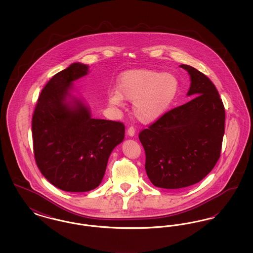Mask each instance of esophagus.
Listing matches in <instances>:
<instances>
[{
    "label": "esophagus",
    "mask_w": 253,
    "mask_h": 253,
    "mask_svg": "<svg viewBox=\"0 0 253 253\" xmlns=\"http://www.w3.org/2000/svg\"><path fill=\"white\" fill-rule=\"evenodd\" d=\"M134 133H135V129H134L133 127H132V126L129 127L128 130H127V134H128L129 136H133Z\"/></svg>",
    "instance_id": "esophagus-1"
}]
</instances>
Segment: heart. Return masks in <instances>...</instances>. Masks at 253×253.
<instances>
[{
    "mask_svg": "<svg viewBox=\"0 0 253 253\" xmlns=\"http://www.w3.org/2000/svg\"><path fill=\"white\" fill-rule=\"evenodd\" d=\"M179 90L177 78L170 73L151 69L123 73L118 82V91L108 95L110 104L121 106L123 98L133 101L132 113L142 123L160 119L170 107Z\"/></svg>",
    "mask_w": 253,
    "mask_h": 253,
    "instance_id": "b5f03b06",
    "label": "heart"
}]
</instances>
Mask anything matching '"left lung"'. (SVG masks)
Returning <instances> with one entry per match:
<instances>
[{"instance_id":"8db88e82","label":"left lung","mask_w":253,"mask_h":253,"mask_svg":"<svg viewBox=\"0 0 253 253\" xmlns=\"http://www.w3.org/2000/svg\"><path fill=\"white\" fill-rule=\"evenodd\" d=\"M187 96L193 99L165 113L139 132L145 169L158 188L182 189L202 180L220 157L225 132V108L211 81L190 65Z\"/></svg>"}]
</instances>
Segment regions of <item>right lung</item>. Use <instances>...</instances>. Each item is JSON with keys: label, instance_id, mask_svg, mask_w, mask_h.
Masks as SVG:
<instances>
[{"label": "right lung", "instance_id": "1", "mask_svg": "<svg viewBox=\"0 0 253 253\" xmlns=\"http://www.w3.org/2000/svg\"><path fill=\"white\" fill-rule=\"evenodd\" d=\"M88 68L76 62L53 76L32 118L38 168L52 185L71 193L88 192L101 183L109 157L125 132L121 122L92 119L89 108L72 96L73 82Z\"/></svg>", "mask_w": 253, "mask_h": 253}]
</instances>
